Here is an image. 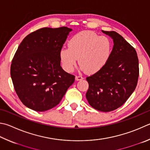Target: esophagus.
I'll use <instances>...</instances> for the list:
<instances>
[{"mask_svg": "<svg viewBox=\"0 0 150 150\" xmlns=\"http://www.w3.org/2000/svg\"><path fill=\"white\" fill-rule=\"evenodd\" d=\"M83 79L84 78L82 77V76H81V75L76 76V77H75V80L76 81H81V80H83Z\"/></svg>", "mask_w": 150, "mask_h": 150, "instance_id": "esophagus-1", "label": "esophagus"}]
</instances>
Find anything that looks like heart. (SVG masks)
I'll return each mask as SVG.
<instances>
[{"mask_svg":"<svg viewBox=\"0 0 150 150\" xmlns=\"http://www.w3.org/2000/svg\"><path fill=\"white\" fill-rule=\"evenodd\" d=\"M68 47L59 51L62 63L68 72L73 71L79 58L84 72L96 73L105 66L112 53V45L108 37L88 31L75 35L68 42Z\"/></svg>","mask_w":150,"mask_h":150,"instance_id":"heart-1","label":"heart"}]
</instances>
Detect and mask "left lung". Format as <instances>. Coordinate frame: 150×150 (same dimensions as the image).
Segmentation results:
<instances>
[{
	"mask_svg": "<svg viewBox=\"0 0 150 150\" xmlns=\"http://www.w3.org/2000/svg\"><path fill=\"white\" fill-rule=\"evenodd\" d=\"M102 31L113 39L112 53L102 70L86 78L89 85L86 98L92 108L108 112L121 107L134 92L139 65L135 49L121 35Z\"/></svg>",
	"mask_w": 150,
	"mask_h": 150,
	"instance_id": "1",
	"label": "left lung"
}]
</instances>
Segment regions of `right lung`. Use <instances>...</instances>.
<instances>
[{
	"instance_id": "1",
	"label": "right lung",
	"mask_w": 150,
	"mask_h": 150,
	"mask_svg": "<svg viewBox=\"0 0 150 150\" xmlns=\"http://www.w3.org/2000/svg\"><path fill=\"white\" fill-rule=\"evenodd\" d=\"M71 29L45 28L24 38L13 56L10 75L24 105L45 111L61 101L75 76L62 69L59 51Z\"/></svg>"
}]
</instances>
